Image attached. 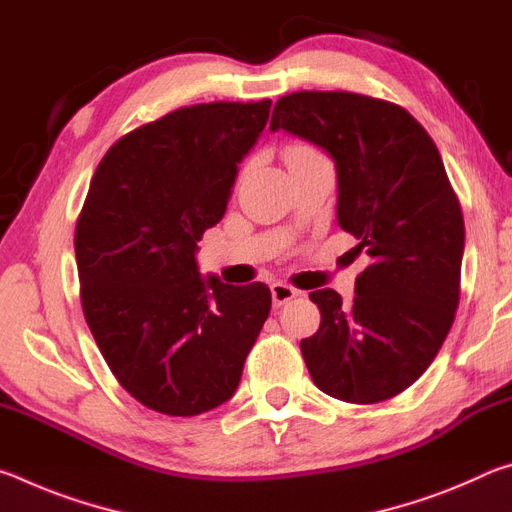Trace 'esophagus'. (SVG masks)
<instances>
[{
    "label": "esophagus",
    "instance_id": "obj_1",
    "mask_svg": "<svg viewBox=\"0 0 512 512\" xmlns=\"http://www.w3.org/2000/svg\"><path fill=\"white\" fill-rule=\"evenodd\" d=\"M271 296H273V305L282 307V305H287L289 300L298 296V289H293L291 284H287V282H273L271 284Z\"/></svg>",
    "mask_w": 512,
    "mask_h": 512
}]
</instances>
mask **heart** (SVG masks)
I'll return each mask as SVG.
<instances>
[{"label": "heart", "instance_id": "b5f03b06", "mask_svg": "<svg viewBox=\"0 0 512 512\" xmlns=\"http://www.w3.org/2000/svg\"><path fill=\"white\" fill-rule=\"evenodd\" d=\"M298 153H316V151L307 144H291L287 149V158H289V155H298Z\"/></svg>", "mask_w": 512, "mask_h": 512}]
</instances>
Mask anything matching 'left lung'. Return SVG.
<instances>
[{
	"mask_svg": "<svg viewBox=\"0 0 512 512\" xmlns=\"http://www.w3.org/2000/svg\"><path fill=\"white\" fill-rule=\"evenodd\" d=\"M277 128L332 155L339 225L370 257L350 305L309 293L320 309L318 332L300 341L309 375L336 400H391L436 359L461 298L465 223L443 158L402 106L357 92L287 94Z\"/></svg>",
	"mask_w": 512,
	"mask_h": 512,
	"instance_id": "obj_1",
	"label": "left lung"
}]
</instances>
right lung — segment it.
Here are the masks:
<instances>
[{"label":"right lung","instance_id":"add662e5","mask_svg":"<svg viewBox=\"0 0 512 512\" xmlns=\"http://www.w3.org/2000/svg\"><path fill=\"white\" fill-rule=\"evenodd\" d=\"M268 112L271 99L178 108L126 133L94 171L74 237L81 305L146 409L189 418L228 402L271 311L266 284L205 280L194 257Z\"/></svg>","mask_w":512,"mask_h":512}]
</instances>
